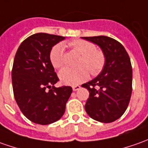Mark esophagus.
Returning a JSON list of instances; mask_svg holds the SVG:
<instances>
[{
	"instance_id": "34e87169",
	"label": "esophagus",
	"mask_w": 148,
	"mask_h": 148,
	"mask_svg": "<svg viewBox=\"0 0 148 148\" xmlns=\"http://www.w3.org/2000/svg\"><path fill=\"white\" fill-rule=\"evenodd\" d=\"M72 88H73V91H78V90H79V89L81 88V87H80V86H78V85H75V86H73Z\"/></svg>"
}]
</instances>
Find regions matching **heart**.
Wrapping results in <instances>:
<instances>
[{
  "label": "heart",
  "instance_id": "heart-1",
  "mask_svg": "<svg viewBox=\"0 0 148 148\" xmlns=\"http://www.w3.org/2000/svg\"><path fill=\"white\" fill-rule=\"evenodd\" d=\"M73 51L81 55L78 60V68H64L59 72L61 82L66 85H77L86 81L89 77V71L92 75L99 74L103 70L106 58L101 50L96 49L95 45L90 41L75 40L68 44ZM65 47L62 44L53 46L49 54L52 65L56 69H60L65 64Z\"/></svg>",
  "mask_w": 148,
  "mask_h": 148
}]
</instances>
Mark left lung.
I'll list each match as a JSON object with an SVG mask.
<instances>
[{
	"mask_svg": "<svg viewBox=\"0 0 148 148\" xmlns=\"http://www.w3.org/2000/svg\"><path fill=\"white\" fill-rule=\"evenodd\" d=\"M99 46L106 61L100 74L82 87L89 91L85 110L103 123L117 120L128 107L132 92V66L123 45L108 36L82 37Z\"/></svg>",
	"mask_w": 148,
	"mask_h": 148,
	"instance_id": "8db88e82",
	"label": "left lung"
}]
</instances>
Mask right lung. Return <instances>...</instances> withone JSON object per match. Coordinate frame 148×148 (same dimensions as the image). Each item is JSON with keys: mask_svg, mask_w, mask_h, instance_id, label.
<instances>
[{"mask_svg": "<svg viewBox=\"0 0 148 148\" xmlns=\"http://www.w3.org/2000/svg\"><path fill=\"white\" fill-rule=\"evenodd\" d=\"M64 36L37 33L20 45L12 69V84L16 102L27 119L40 125L58 121L66 110L72 87H55L59 78L49 54Z\"/></svg>", "mask_w": 148, "mask_h": 148, "instance_id": "obj_1", "label": "right lung"}]
</instances>
